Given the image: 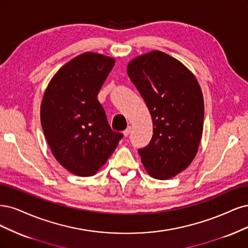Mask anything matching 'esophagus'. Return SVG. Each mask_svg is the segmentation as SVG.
Listing matches in <instances>:
<instances>
[{"label":"esophagus","mask_w":248,"mask_h":248,"mask_svg":"<svg viewBox=\"0 0 248 248\" xmlns=\"http://www.w3.org/2000/svg\"><path fill=\"white\" fill-rule=\"evenodd\" d=\"M131 130H132V126L131 125H129L126 127V129L124 131V137H127V136L130 135V133H131Z\"/></svg>","instance_id":"1"}]
</instances>
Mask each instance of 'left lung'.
I'll return each instance as SVG.
<instances>
[{"label":"left lung","mask_w":248,"mask_h":248,"mask_svg":"<svg viewBox=\"0 0 248 248\" xmlns=\"http://www.w3.org/2000/svg\"><path fill=\"white\" fill-rule=\"evenodd\" d=\"M127 75L145 101L154 124L149 144L138 150L151 177L166 180L193 162L202 138L203 93L178 60L154 50L133 59Z\"/></svg>","instance_id":"1"}]
</instances>
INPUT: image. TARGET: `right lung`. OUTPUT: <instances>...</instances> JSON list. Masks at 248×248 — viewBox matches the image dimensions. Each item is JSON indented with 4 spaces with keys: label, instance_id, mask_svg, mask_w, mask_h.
<instances>
[{
    "label": "right lung",
    "instance_id": "add662e5",
    "mask_svg": "<svg viewBox=\"0 0 248 248\" xmlns=\"http://www.w3.org/2000/svg\"><path fill=\"white\" fill-rule=\"evenodd\" d=\"M115 63L84 52L63 65L44 93L40 117L57 161L77 176H93L112 155L122 133L111 130L97 97Z\"/></svg>",
    "mask_w": 248,
    "mask_h": 248
}]
</instances>
